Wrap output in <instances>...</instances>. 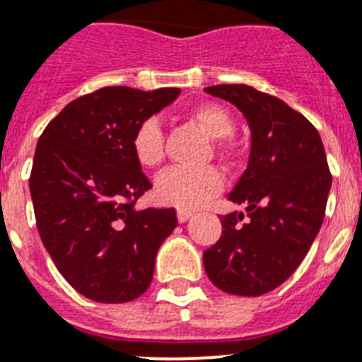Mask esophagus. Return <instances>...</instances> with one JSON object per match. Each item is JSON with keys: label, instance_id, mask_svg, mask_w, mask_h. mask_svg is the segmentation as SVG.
Instances as JSON below:
<instances>
[{"label": "esophagus", "instance_id": "esophagus-1", "mask_svg": "<svg viewBox=\"0 0 362 362\" xmlns=\"http://www.w3.org/2000/svg\"><path fill=\"white\" fill-rule=\"evenodd\" d=\"M176 215H178V223H186L187 218H191V215H193V211H189V209L178 208V211H176Z\"/></svg>", "mask_w": 362, "mask_h": 362}]
</instances>
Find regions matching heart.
Wrapping results in <instances>:
<instances>
[{"label":"heart","instance_id":"heart-1","mask_svg":"<svg viewBox=\"0 0 362 362\" xmlns=\"http://www.w3.org/2000/svg\"><path fill=\"white\" fill-rule=\"evenodd\" d=\"M189 117L202 127L206 134L215 138L214 147L218 158L232 160L235 145L230 139L235 123L226 108L215 103H202L193 106ZM132 153L145 169H156L163 162V129L160 121L148 117L138 124L132 136ZM223 189V175L217 167L206 165L186 169L175 167L163 173L156 182V197L163 204H173L182 209H195L206 204L211 197Z\"/></svg>","mask_w":362,"mask_h":362}]
</instances>
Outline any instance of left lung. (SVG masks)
Instances as JSON below:
<instances>
[{"label":"left lung","mask_w":362,"mask_h":362,"mask_svg":"<svg viewBox=\"0 0 362 362\" xmlns=\"http://www.w3.org/2000/svg\"><path fill=\"white\" fill-rule=\"evenodd\" d=\"M206 93L226 99L252 130L247 171L228 199L247 215H223V235L204 252L211 284L228 294L259 296L298 269L326 215L331 173L318 130L281 99L247 84Z\"/></svg>","instance_id":"obj_1"}]
</instances>
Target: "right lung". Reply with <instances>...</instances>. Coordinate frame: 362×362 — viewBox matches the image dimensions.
Wrapping results in <instances>:
<instances>
[{"label": "right lung", "instance_id": "obj_1", "mask_svg": "<svg viewBox=\"0 0 362 362\" xmlns=\"http://www.w3.org/2000/svg\"><path fill=\"white\" fill-rule=\"evenodd\" d=\"M178 93L101 88L64 106L38 139L29 178L36 228L60 274L86 298L130 302L153 281L158 248L178 221L175 208H134L153 184L132 136Z\"/></svg>", "mask_w": 362, "mask_h": 362}]
</instances>
